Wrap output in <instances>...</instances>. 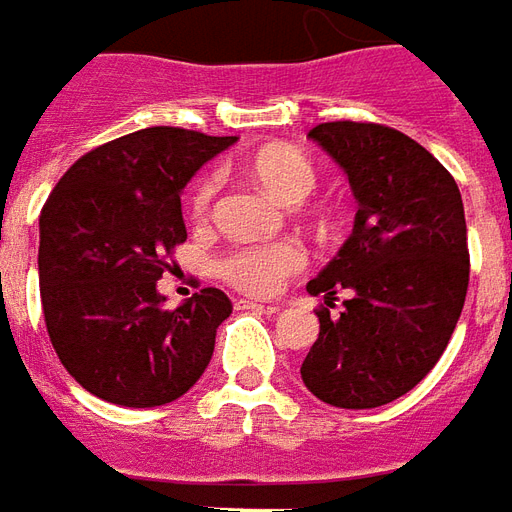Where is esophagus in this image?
<instances>
[{"instance_id":"34e87169","label":"esophagus","mask_w":512,"mask_h":512,"mask_svg":"<svg viewBox=\"0 0 512 512\" xmlns=\"http://www.w3.org/2000/svg\"><path fill=\"white\" fill-rule=\"evenodd\" d=\"M239 311H259V314H278L281 306L275 303H262V300H253V297H239L237 300Z\"/></svg>"}]
</instances>
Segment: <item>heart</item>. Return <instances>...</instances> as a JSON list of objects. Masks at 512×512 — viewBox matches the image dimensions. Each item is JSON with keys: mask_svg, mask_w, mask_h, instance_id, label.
I'll return each mask as SVG.
<instances>
[{"mask_svg": "<svg viewBox=\"0 0 512 512\" xmlns=\"http://www.w3.org/2000/svg\"><path fill=\"white\" fill-rule=\"evenodd\" d=\"M250 170L264 190L275 195L284 204H300L317 187V170L308 162L306 154L297 148H264L259 151ZM220 179L217 173H209L198 181L192 192V217L206 220L215 204ZM306 250L297 242L281 239V242H253V245H234L217 259V275L239 292L248 295H273L281 289L286 278L297 275L306 267Z\"/></svg>", "mask_w": 512, "mask_h": 512, "instance_id": "obj_1", "label": "heart"}]
</instances>
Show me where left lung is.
I'll return each instance as SVG.
<instances>
[{
    "label": "left lung",
    "mask_w": 512,
    "mask_h": 512,
    "mask_svg": "<svg viewBox=\"0 0 512 512\" xmlns=\"http://www.w3.org/2000/svg\"><path fill=\"white\" fill-rule=\"evenodd\" d=\"M308 137L347 173L358 212L353 234L308 295L344 311H317L320 336L300 378L336 408H378L436 366L469 289L466 217L455 179L427 148L380 123L333 121Z\"/></svg>",
    "instance_id": "left-lung-1"
}]
</instances>
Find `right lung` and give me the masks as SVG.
Wrapping results in <instances>:
<instances>
[{
	"mask_svg": "<svg viewBox=\"0 0 512 512\" xmlns=\"http://www.w3.org/2000/svg\"><path fill=\"white\" fill-rule=\"evenodd\" d=\"M237 137L151 126L76 159L41 212L46 331L68 375L99 400L157 408L195 386L215 353L226 292L165 308L157 281L187 239L181 190Z\"/></svg>",
	"mask_w": 512,
	"mask_h": 512,
	"instance_id": "add662e5",
	"label": "right lung"
}]
</instances>
